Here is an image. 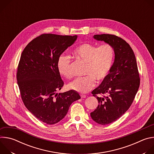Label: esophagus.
Wrapping results in <instances>:
<instances>
[{
  "mask_svg": "<svg viewBox=\"0 0 154 154\" xmlns=\"http://www.w3.org/2000/svg\"><path fill=\"white\" fill-rule=\"evenodd\" d=\"M80 96L82 98H85L86 97V95L85 94H80Z\"/></svg>",
  "mask_w": 154,
  "mask_h": 154,
  "instance_id": "34e87169",
  "label": "esophagus"
}]
</instances>
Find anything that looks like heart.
Returning a JSON list of instances; mask_svg holds the SVG:
<instances>
[{"instance_id": "obj_1", "label": "heart", "mask_w": 154, "mask_h": 154, "mask_svg": "<svg viewBox=\"0 0 154 154\" xmlns=\"http://www.w3.org/2000/svg\"><path fill=\"white\" fill-rule=\"evenodd\" d=\"M74 56L86 63L84 75L71 82L69 88L81 93H85L93 89L98 82H103L111 71L115 55L113 46L109 43H104L97 46L93 43L85 42L79 45L73 51ZM70 58L61 55L57 62L58 70L61 75L66 79L73 76L71 69Z\"/></svg>"}]
</instances>
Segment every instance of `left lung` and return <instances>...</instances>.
<instances>
[{
	"label": "left lung",
	"mask_w": 154,
	"mask_h": 154,
	"mask_svg": "<svg viewBox=\"0 0 154 154\" xmlns=\"http://www.w3.org/2000/svg\"><path fill=\"white\" fill-rule=\"evenodd\" d=\"M94 38L110 44L115 51L110 72L91 93L99 105L90 113L91 117L97 123L106 125L116 121L130 108L138 90L140 78L135 54L125 40L111 34L95 35Z\"/></svg>",
	"instance_id": "1"
}]
</instances>
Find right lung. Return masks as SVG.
I'll return each instance as SVG.
<instances>
[{
	"mask_svg": "<svg viewBox=\"0 0 154 154\" xmlns=\"http://www.w3.org/2000/svg\"><path fill=\"white\" fill-rule=\"evenodd\" d=\"M77 38L42 34L28 44L20 58L16 78L21 99L33 115L49 125L63 119L71 103L80 99L74 90L56 94L64 85L58 60Z\"/></svg>",
	"mask_w": 154,
	"mask_h": 154,
	"instance_id": "obj_1",
	"label": "right lung"
}]
</instances>
